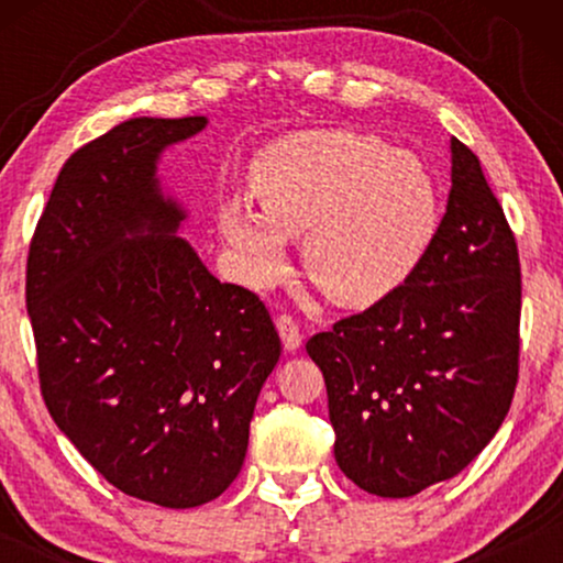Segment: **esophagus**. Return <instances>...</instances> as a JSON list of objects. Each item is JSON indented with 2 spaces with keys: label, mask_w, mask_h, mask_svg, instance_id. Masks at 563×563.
<instances>
[{
  "label": "esophagus",
  "mask_w": 563,
  "mask_h": 563,
  "mask_svg": "<svg viewBox=\"0 0 563 563\" xmlns=\"http://www.w3.org/2000/svg\"><path fill=\"white\" fill-rule=\"evenodd\" d=\"M276 330H279L284 349H287V351H297L305 341L302 328L297 325V320L291 318V314H279V318H276Z\"/></svg>",
  "instance_id": "obj_1"
}]
</instances>
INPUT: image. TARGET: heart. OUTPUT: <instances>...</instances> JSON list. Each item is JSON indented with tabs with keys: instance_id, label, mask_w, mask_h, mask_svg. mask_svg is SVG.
<instances>
[{
	"instance_id": "obj_1",
	"label": "heart",
	"mask_w": 563,
	"mask_h": 563,
	"mask_svg": "<svg viewBox=\"0 0 563 563\" xmlns=\"http://www.w3.org/2000/svg\"><path fill=\"white\" fill-rule=\"evenodd\" d=\"M253 207L230 199L218 225L238 274L268 284L287 264V238H302L305 272L338 305L368 307L415 272L433 241L435 184L412 153L374 135L305 130L258 151Z\"/></svg>"
}]
</instances>
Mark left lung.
Segmentation results:
<instances>
[{"label": "left lung", "mask_w": 563, "mask_h": 563, "mask_svg": "<svg viewBox=\"0 0 563 563\" xmlns=\"http://www.w3.org/2000/svg\"><path fill=\"white\" fill-rule=\"evenodd\" d=\"M305 349L325 376L338 466L368 495H418L495 438L518 384L520 258L464 143L451 137L449 205L415 272Z\"/></svg>", "instance_id": "8db88e82"}]
</instances>
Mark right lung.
I'll use <instances>...</instances> for the list:
<instances>
[{
  "label": "right lung",
  "instance_id": "1",
  "mask_svg": "<svg viewBox=\"0 0 563 563\" xmlns=\"http://www.w3.org/2000/svg\"><path fill=\"white\" fill-rule=\"evenodd\" d=\"M207 118H133L60 168L27 253L25 302L51 418L130 497L187 510L241 472L282 356L258 295L176 235L156 164Z\"/></svg>",
  "mask_w": 563,
  "mask_h": 563
}]
</instances>
